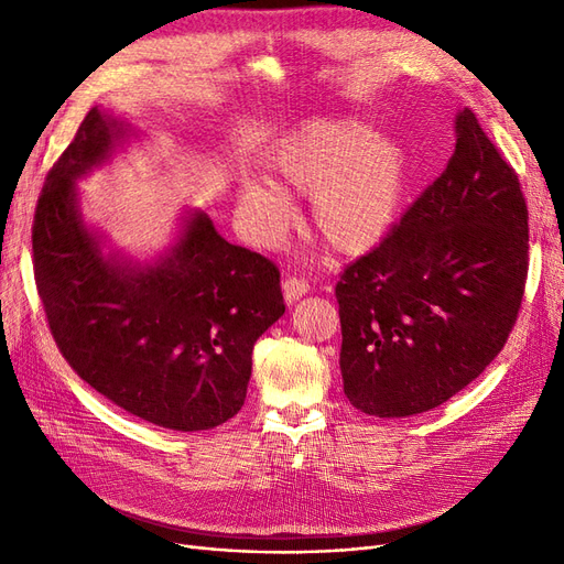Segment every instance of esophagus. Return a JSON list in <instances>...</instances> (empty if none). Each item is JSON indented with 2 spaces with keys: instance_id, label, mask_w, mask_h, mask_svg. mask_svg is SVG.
<instances>
[{
  "instance_id": "34e87169",
  "label": "esophagus",
  "mask_w": 564,
  "mask_h": 564,
  "mask_svg": "<svg viewBox=\"0 0 564 564\" xmlns=\"http://www.w3.org/2000/svg\"><path fill=\"white\" fill-rule=\"evenodd\" d=\"M282 289H284L286 303H296L301 296H305V294L311 292V284H308V280H305V278L292 275V278H286V280L282 282Z\"/></svg>"
}]
</instances>
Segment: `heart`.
<instances>
[{
  "instance_id": "obj_1",
  "label": "heart",
  "mask_w": 564,
  "mask_h": 564,
  "mask_svg": "<svg viewBox=\"0 0 564 564\" xmlns=\"http://www.w3.org/2000/svg\"><path fill=\"white\" fill-rule=\"evenodd\" d=\"M272 183L249 181L237 193V214L256 242L270 245L292 224L284 193L313 197L311 226L338 253H365L395 224L409 183L400 143L377 139L357 119L303 124L270 160Z\"/></svg>"
}]
</instances>
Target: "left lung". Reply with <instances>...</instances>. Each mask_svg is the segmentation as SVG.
<instances>
[{
	"label": "left lung",
	"instance_id": "8db88e82",
	"mask_svg": "<svg viewBox=\"0 0 564 564\" xmlns=\"http://www.w3.org/2000/svg\"><path fill=\"white\" fill-rule=\"evenodd\" d=\"M520 178L470 108L454 155L336 284L340 377L369 416H414L447 402L501 352L529 270Z\"/></svg>",
	"mask_w": 564,
	"mask_h": 564
}]
</instances>
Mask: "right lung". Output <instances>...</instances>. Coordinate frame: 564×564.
Here are the masks:
<instances>
[{
	"mask_svg": "<svg viewBox=\"0 0 564 564\" xmlns=\"http://www.w3.org/2000/svg\"><path fill=\"white\" fill-rule=\"evenodd\" d=\"M122 135L91 108L48 169L32 220V268L48 332L82 381L160 429L209 431L240 412L259 336L284 313L280 268L185 220L155 265L106 259L77 212L75 181Z\"/></svg>",
	"mask_w": 564,
	"mask_h": 564,
	"instance_id": "1",
	"label": "right lung"
}]
</instances>
